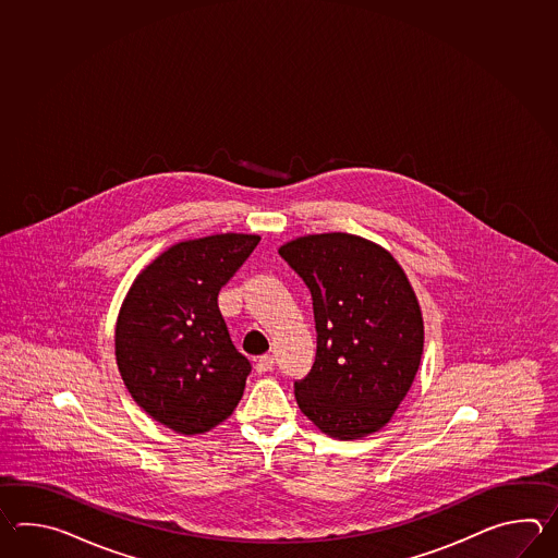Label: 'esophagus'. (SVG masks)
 Here are the masks:
<instances>
[{
    "label": "esophagus",
    "instance_id": "1",
    "mask_svg": "<svg viewBox=\"0 0 558 558\" xmlns=\"http://www.w3.org/2000/svg\"><path fill=\"white\" fill-rule=\"evenodd\" d=\"M275 367V359L271 355H262L257 359V363H255V368H257V373H267V371H271Z\"/></svg>",
    "mask_w": 558,
    "mask_h": 558
}]
</instances>
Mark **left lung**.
Returning a JSON list of instances; mask_svg holds the SVG:
<instances>
[{"label":"left lung","instance_id":"8db88e82","mask_svg":"<svg viewBox=\"0 0 558 558\" xmlns=\"http://www.w3.org/2000/svg\"><path fill=\"white\" fill-rule=\"evenodd\" d=\"M279 255L307 284L317 329L296 404L332 439L367 437L391 421L421 365L415 291L389 251L359 235H305Z\"/></svg>","mask_w":558,"mask_h":558}]
</instances>
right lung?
Returning <instances> with one entry per match:
<instances>
[{"instance_id":"obj_1","label":"right lung","mask_w":558,"mask_h":558,"mask_svg":"<svg viewBox=\"0 0 558 558\" xmlns=\"http://www.w3.org/2000/svg\"><path fill=\"white\" fill-rule=\"evenodd\" d=\"M259 235L221 233L171 245L131 284L116 325V359L133 401L181 435L235 411L251 373L217 305Z\"/></svg>"}]
</instances>
